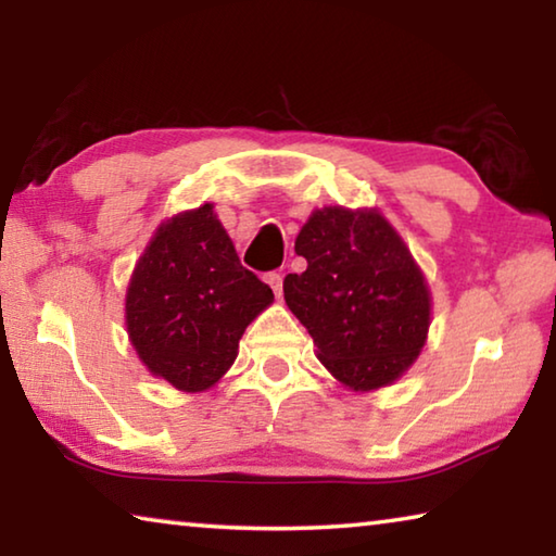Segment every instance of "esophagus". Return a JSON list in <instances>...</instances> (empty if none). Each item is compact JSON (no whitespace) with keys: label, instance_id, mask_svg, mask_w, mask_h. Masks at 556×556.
I'll use <instances>...</instances> for the list:
<instances>
[{"label":"esophagus","instance_id":"obj_1","mask_svg":"<svg viewBox=\"0 0 556 556\" xmlns=\"http://www.w3.org/2000/svg\"><path fill=\"white\" fill-rule=\"evenodd\" d=\"M265 281H267V285L271 287V291H275L277 296L281 294V285H285V277H281L279 271H267V275H265Z\"/></svg>","mask_w":556,"mask_h":556}]
</instances>
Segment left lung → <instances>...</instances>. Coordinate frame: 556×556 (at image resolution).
I'll list each match as a JSON object with an SVG mask.
<instances>
[{
    "label": "left lung",
    "instance_id": "8db88e82",
    "mask_svg": "<svg viewBox=\"0 0 556 556\" xmlns=\"http://www.w3.org/2000/svg\"><path fill=\"white\" fill-rule=\"evenodd\" d=\"M294 250L306 271L285 277V301L318 361L353 390L397 380L427 341L429 291L392 225L333 205L308 218Z\"/></svg>",
    "mask_w": 556,
    "mask_h": 556
}]
</instances>
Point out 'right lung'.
I'll return each instance as SVG.
<instances>
[{
  "label": "right lung",
  "mask_w": 556,
  "mask_h": 556,
  "mask_svg": "<svg viewBox=\"0 0 556 556\" xmlns=\"http://www.w3.org/2000/svg\"><path fill=\"white\" fill-rule=\"evenodd\" d=\"M271 289L240 265L213 205L166 220L127 289V331L149 370L184 392L218 382Z\"/></svg>",
  "instance_id": "obj_1"
}]
</instances>
